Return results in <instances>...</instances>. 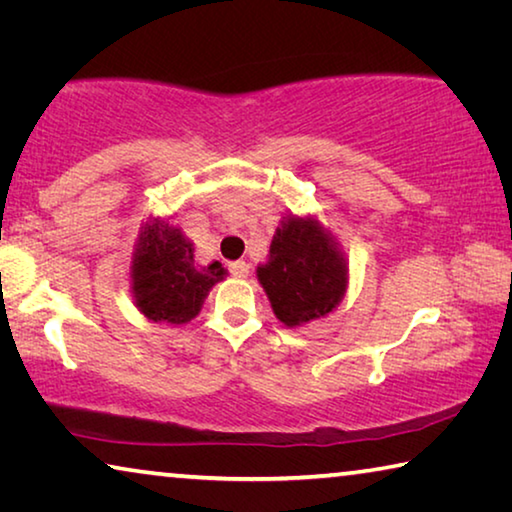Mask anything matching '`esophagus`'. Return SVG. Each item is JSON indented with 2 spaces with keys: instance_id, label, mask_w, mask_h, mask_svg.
I'll use <instances>...</instances> for the list:
<instances>
[{
  "instance_id": "34e87169",
  "label": "esophagus",
  "mask_w": 512,
  "mask_h": 512,
  "mask_svg": "<svg viewBox=\"0 0 512 512\" xmlns=\"http://www.w3.org/2000/svg\"><path fill=\"white\" fill-rule=\"evenodd\" d=\"M228 271H230V275H235V277H248L250 264L244 262V259H239V262H230Z\"/></svg>"
}]
</instances>
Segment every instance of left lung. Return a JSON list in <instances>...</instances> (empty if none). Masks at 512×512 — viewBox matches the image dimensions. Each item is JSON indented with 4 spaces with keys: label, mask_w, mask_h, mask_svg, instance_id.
<instances>
[{
    "label": "left lung",
    "mask_w": 512,
    "mask_h": 512,
    "mask_svg": "<svg viewBox=\"0 0 512 512\" xmlns=\"http://www.w3.org/2000/svg\"><path fill=\"white\" fill-rule=\"evenodd\" d=\"M257 277L275 316L296 327L339 305L348 268L316 221L291 216L277 228L268 262L257 268Z\"/></svg>",
    "instance_id": "8db88e82"
}]
</instances>
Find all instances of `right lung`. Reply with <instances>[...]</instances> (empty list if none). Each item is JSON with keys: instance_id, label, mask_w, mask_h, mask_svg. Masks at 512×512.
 I'll return each mask as SVG.
<instances>
[{"instance_id": "right-lung-1", "label": "right lung", "mask_w": 512, "mask_h": 512, "mask_svg": "<svg viewBox=\"0 0 512 512\" xmlns=\"http://www.w3.org/2000/svg\"><path fill=\"white\" fill-rule=\"evenodd\" d=\"M225 277L221 262L198 268L194 248L178 228L155 221L144 230L133 262L135 302L155 323L183 325L203 307L216 282Z\"/></svg>"}]
</instances>
